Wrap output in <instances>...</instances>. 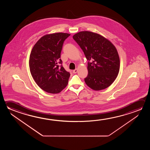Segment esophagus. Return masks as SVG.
Returning a JSON list of instances; mask_svg holds the SVG:
<instances>
[{"instance_id": "1", "label": "esophagus", "mask_w": 150, "mask_h": 150, "mask_svg": "<svg viewBox=\"0 0 150 150\" xmlns=\"http://www.w3.org/2000/svg\"><path fill=\"white\" fill-rule=\"evenodd\" d=\"M77 71H78V69H74V70L73 71V73H74V74H75V73H76Z\"/></svg>"}]
</instances>
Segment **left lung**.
I'll use <instances>...</instances> for the list:
<instances>
[{"instance_id": "obj_1", "label": "left lung", "mask_w": 150, "mask_h": 150, "mask_svg": "<svg viewBox=\"0 0 150 150\" xmlns=\"http://www.w3.org/2000/svg\"><path fill=\"white\" fill-rule=\"evenodd\" d=\"M88 62V74L85 79L86 85L95 91L110 86L118 76L120 59L117 50L103 36L90 31H81L73 36Z\"/></svg>"}]
</instances>
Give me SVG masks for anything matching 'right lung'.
Listing matches in <instances>:
<instances>
[{"label":"right lung","mask_w":150,"mask_h":150,"mask_svg":"<svg viewBox=\"0 0 150 150\" xmlns=\"http://www.w3.org/2000/svg\"><path fill=\"white\" fill-rule=\"evenodd\" d=\"M67 33H55L41 37L32 48L29 58L30 71L33 79L47 93H58L67 87L70 74L62 64L61 53Z\"/></svg>","instance_id":"right-lung-1"}]
</instances>
